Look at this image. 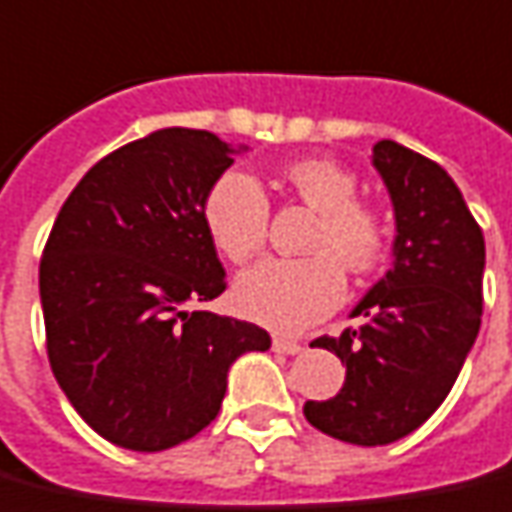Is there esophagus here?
<instances>
[{
	"label": "esophagus",
	"mask_w": 512,
	"mask_h": 512,
	"mask_svg": "<svg viewBox=\"0 0 512 512\" xmlns=\"http://www.w3.org/2000/svg\"><path fill=\"white\" fill-rule=\"evenodd\" d=\"M271 346H274V352H280V355H299L305 346L299 341H293V338H285V335H277L274 341H271Z\"/></svg>",
	"instance_id": "esophagus-1"
}]
</instances>
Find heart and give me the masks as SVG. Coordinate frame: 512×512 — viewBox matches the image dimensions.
I'll return each instance as SVG.
<instances>
[{
  "label": "heart",
  "mask_w": 512,
  "mask_h": 512,
  "mask_svg": "<svg viewBox=\"0 0 512 512\" xmlns=\"http://www.w3.org/2000/svg\"><path fill=\"white\" fill-rule=\"evenodd\" d=\"M277 180L313 207L318 216L307 257H268L235 282L241 313L274 330H302L330 316L346 296L343 269L368 274L380 266L388 246V227L377 207L357 199L352 171L327 157H305L282 166ZM205 227L210 241L235 266H244L266 246V191L246 171H224L205 196Z\"/></svg>",
  "instance_id": "heart-1"
}]
</instances>
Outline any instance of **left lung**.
<instances>
[{"instance_id": "obj_1", "label": "left lung", "mask_w": 512, "mask_h": 512, "mask_svg": "<svg viewBox=\"0 0 512 512\" xmlns=\"http://www.w3.org/2000/svg\"><path fill=\"white\" fill-rule=\"evenodd\" d=\"M396 213L393 266L352 316L363 327L316 338L346 363L343 388L307 402L316 430L382 446L418 430L452 391L482 321L485 238L446 171L396 141L374 144Z\"/></svg>"}]
</instances>
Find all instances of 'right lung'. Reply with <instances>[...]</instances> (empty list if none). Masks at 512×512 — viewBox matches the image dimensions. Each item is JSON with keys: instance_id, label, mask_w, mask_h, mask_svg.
Here are the masks:
<instances>
[{"instance_id": "add662e5", "label": "right lung", "mask_w": 512, "mask_h": 512, "mask_svg": "<svg viewBox=\"0 0 512 512\" xmlns=\"http://www.w3.org/2000/svg\"><path fill=\"white\" fill-rule=\"evenodd\" d=\"M213 132L169 127L88 171L41 257L46 355L85 424L132 452H163L219 416L227 371L266 330L196 305L227 288L205 196L232 166Z\"/></svg>"}]
</instances>
